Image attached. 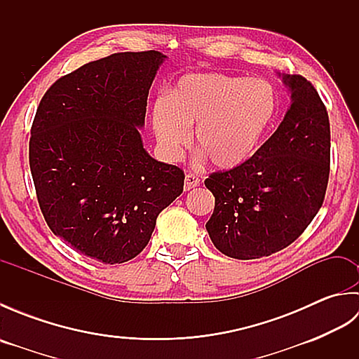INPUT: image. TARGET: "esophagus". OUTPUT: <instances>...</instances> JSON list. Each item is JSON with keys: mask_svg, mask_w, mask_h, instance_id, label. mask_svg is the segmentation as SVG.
<instances>
[{"mask_svg": "<svg viewBox=\"0 0 359 359\" xmlns=\"http://www.w3.org/2000/svg\"><path fill=\"white\" fill-rule=\"evenodd\" d=\"M199 185H201V179L197 177L196 174L188 172L185 175V189H187V191H189V189H193V188L199 187Z\"/></svg>", "mask_w": 359, "mask_h": 359, "instance_id": "34e87169", "label": "esophagus"}]
</instances>
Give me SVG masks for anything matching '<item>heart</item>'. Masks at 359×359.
<instances>
[{
  "mask_svg": "<svg viewBox=\"0 0 359 359\" xmlns=\"http://www.w3.org/2000/svg\"><path fill=\"white\" fill-rule=\"evenodd\" d=\"M276 112V95L264 80L191 74L152 104V129L162 154L174 160L193 139L212 166L233 170L255 154Z\"/></svg>",
  "mask_w": 359,
  "mask_h": 359,
  "instance_id": "heart-1",
  "label": "heart"
}]
</instances>
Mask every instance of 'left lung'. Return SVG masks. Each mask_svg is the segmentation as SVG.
Listing matches in <instances>:
<instances>
[{
  "label": "left lung",
  "instance_id": "left-lung-1",
  "mask_svg": "<svg viewBox=\"0 0 359 359\" xmlns=\"http://www.w3.org/2000/svg\"><path fill=\"white\" fill-rule=\"evenodd\" d=\"M292 106L245 163L208 175L215 196L207 231L234 259L270 256L293 243L323 207L330 174V121L318 90L284 75Z\"/></svg>",
  "mask_w": 359,
  "mask_h": 359
}]
</instances>
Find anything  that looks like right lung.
I'll list each match as a JSON object with an SVG mask.
<instances>
[{
	"label": "right lung",
	"instance_id": "add662e5",
	"mask_svg": "<svg viewBox=\"0 0 359 359\" xmlns=\"http://www.w3.org/2000/svg\"><path fill=\"white\" fill-rule=\"evenodd\" d=\"M165 55L117 52L46 90L29 140L38 205L52 233L94 261L121 264L148 245L185 172L143 149L149 88Z\"/></svg>",
	"mask_w": 359,
	"mask_h": 359
}]
</instances>
